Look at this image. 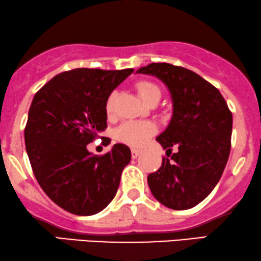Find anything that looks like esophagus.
<instances>
[{
	"label": "esophagus",
	"mask_w": 261,
	"mask_h": 261,
	"mask_svg": "<svg viewBox=\"0 0 261 261\" xmlns=\"http://www.w3.org/2000/svg\"><path fill=\"white\" fill-rule=\"evenodd\" d=\"M141 154V150H138V149H131V156H133V159H136V158L138 156V155Z\"/></svg>",
	"instance_id": "obj_1"
}]
</instances>
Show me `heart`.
<instances>
[{
    "label": "heart",
    "mask_w": 261,
    "mask_h": 261,
    "mask_svg": "<svg viewBox=\"0 0 261 261\" xmlns=\"http://www.w3.org/2000/svg\"><path fill=\"white\" fill-rule=\"evenodd\" d=\"M135 89L144 103H149L155 98L159 100L161 96L160 88L150 81L137 82L135 84ZM115 95H117L115 92H111L110 96L107 97L106 112L108 115H111L114 111ZM155 131H156V126L151 121H124L115 128L114 137L120 143L134 148H140L153 136Z\"/></svg>",
    "instance_id": "obj_1"
}]
</instances>
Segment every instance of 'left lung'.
<instances>
[{
	"label": "left lung",
	"mask_w": 261,
	"mask_h": 261,
	"mask_svg": "<svg viewBox=\"0 0 261 261\" xmlns=\"http://www.w3.org/2000/svg\"><path fill=\"white\" fill-rule=\"evenodd\" d=\"M137 73L161 79L173 102L169 126L156 137L171 159L163 158L160 169L148 176L150 191L169 208L189 210L222 177L231 148L232 114L218 89L188 68L153 62Z\"/></svg>",
	"instance_id": "obj_1"
}]
</instances>
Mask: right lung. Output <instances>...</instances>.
Listing matches in <instances>:
<instances>
[{
	"label": "right lung",
	"mask_w": 261,
	"mask_h": 261,
	"mask_svg": "<svg viewBox=\"0 0 261 261\" xmlns=\"http://www.w3.org/2000/svg\"><path fill=\"white\" fill-rule=\"evenodd\" d=\"M133 68H74L36 92L25 126V144L37 182L67 212L92 216L114 199L131 151L117 143L103 155L87 146L107 127L106 101Z\"/></svg>",
	"instance_id": "right-lung-1"
}]
</instances>
